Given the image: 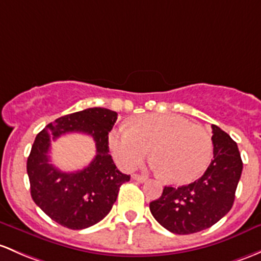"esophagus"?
I'll return each mask as SVG.
<instances>
[{
	"instance_id": "34e87169",
	"label": "esophagus",
	"mask_w": 261,
	"mask_h": 261,
	"mask_svg": "<svg viewBox=\"0 0 261 261\" xmlns=\"http://www.w3.org/2000/svg\"><path fill=\"white\" fill-rule=\"evenodd\" d=\"M133 179L135 181H138V182H145V181L147 180L145 176H141V175H138V174H134Z\"/></svg>"
}]
</instances>
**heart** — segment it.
<instances>
[{
    "label": "heart",
    "instance_id": "b5f03b06",
    "mask_svg": "<svg viewBox=\"0 0 261 261\" xmlns=\"http://www.w3.org/2000/svg\"><path fill=\"white\" fill-rule=\"evenodd\" d=\"M110 147L126 170L135 169L152 149L153 167L174 185L197 179L213 153V141L204 127L170 114L142 115L133 127L112 131Z\"/></svg>",
    "mask_w": 261,
    "mask_h": 261
}]
</instances>
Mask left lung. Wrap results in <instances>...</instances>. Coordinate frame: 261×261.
Wrapping results in <instances>:
<instances>
[{
  "label": "left lung",
  "instance_id": "left-lung-1",
  "mask_svg": "<svg viewBox=\"0 0 261 261\" xmlns=\"http://www.w3.org/2000/svg\"><path fill=\"white\" fill-rule=\"evenodd\" d=\"M213 127L214 158L200 179L180 188L165 186L150 211L161 226L174 234L186 235L213 226L224 218L235 200L243 161L239 149L225 131Z\"/></svg>",
  "mask_w": 261,
  "mask_h": 261
}]
</instances>
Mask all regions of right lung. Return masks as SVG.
Returning <instances> with one entry per match:
<instances>
[{
  "instance_id": "1",
  "label": "right lung",
  "mask_w": 261,
  "mask_h": 261,
  "mask_svg": "<svg viewBox=\"0 0 261 261\" xmlns=\"http://www.w3.org/2000/svg\"><path fill=\"white\" fill-rule=\"evenodd\" d=\"M117 112L91 108L59 117L36 136L27 159V175L35 204L62 226L81 230L102 220L112 209L120 186L130 175L117 170L109 153V133ZM68 132H82L94 139L96 155L85 169L60 172L49 163V142Z\"/></svg>"
}]
</instances>
